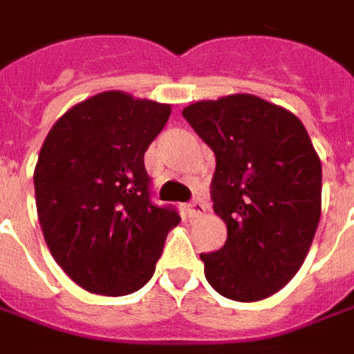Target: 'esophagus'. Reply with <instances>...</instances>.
Returning <instances> with one entry per match:
<instances>
[{"mask_svg": "<svg viewBox=\"0 0 354 354\" xmlns=\"http://www.w3.org/2000/svg\"><path fill=\"white\" fill-rule=\"evenodd\" d=\"M187 210H189V214L192 216H203L207 212V205L203 203V201H193L187 205Z\"/></svg>", "mask_w": 354, "mask_h": 354, "instance_id": "34e87169", "label": "esophagus"}]
</instances>
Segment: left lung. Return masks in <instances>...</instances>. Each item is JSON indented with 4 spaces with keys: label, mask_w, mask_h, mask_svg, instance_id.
I'll return each instance as SVG.
<instances>
[{
    "label": "left lung",
    "mask_w": 354,
    "mask_h": 354,
    "mask_svg": "<svg viewBox=\"0 0 354 354\" xmlns=\"http://www.w3.org/2000/svg\"><path fill=\"white\" fill-rule=\"evenodd\" d=\"M182 115L216 155L214 212L225 245L201 254L210 286L250 304L284 288L304 266L322 207V167L304 123L254 94L199 100Z\"/></svg>",
    "instance_id": "obj_1"
}]
</instances>
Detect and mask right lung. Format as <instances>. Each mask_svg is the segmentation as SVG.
<instances>
[{
    "label": "right lung",
    "mask_w": 354,
    "mask_h": 354,
    "mask_svg": "<svg viewBox=\"0 0 354 354\" xmlns=\"http://www.w3.org/2000/svg\"><path fill=\"white\" fill-rule=\"evenodd\" d=\"M170 104L123 91L88 96L58 117L34 170L35 207L53 258L91 294L127 296L153 277L180 216L149 201L144 153Z\"/></svg>",
    "instance_id": "1"
}]
</instances>
